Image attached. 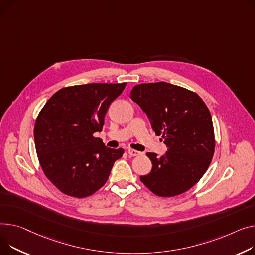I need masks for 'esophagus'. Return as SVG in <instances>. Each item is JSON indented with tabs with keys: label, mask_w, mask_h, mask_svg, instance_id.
<instances>
[{
	"label": "esophagus",
	"mask_w": 255,
	"mask_h": 255,
	"mask_svg": "<svg viewBox=\"0 0 255 255\" xmlns=\"http://www.w3.org/2000/svg\"><path fill=\"white\" fill-rule=\"evenodd\" d=\"M128 154L132 157H136V156H139L141 152L138 151V150H135V149H132V148H129L128 149Z\"/></svg>",
	"instance_id": "34e87169"
}]
</instances>
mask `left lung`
<instances>
[{
    "label": "left lung",
    "mask_w": 255,
    "mask_h": 255,
    "mask_svg": "<svg viewBox=\"0 0 255 255\" xmlns=\"http://www.w3.org/2000/svg\"><path fill=\"white\" fill-rule=\"evenodd\" d=\"M130 97L168 147L160 158L146 152L152 168L140 176L141 182L160 197L189 191L206 172L215 147L212 118L204 101L195 92L166 82L136 85Z\"/></svg>",
    "instance_id": "8db88e82"
}]
</instances>
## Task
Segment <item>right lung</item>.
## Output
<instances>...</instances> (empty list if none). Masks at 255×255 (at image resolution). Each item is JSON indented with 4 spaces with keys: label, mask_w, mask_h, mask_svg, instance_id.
<instances>
[{
    "label": "right lung",
    "mask_w": 255,
    "mask_h": 255,
    "mask_svg": "<svg viewBox=\"0 0 255 255\" xmlns=\"http://www.w3.org/2000/svg\"><path fill=\"white\" fill-rule=\"evenodd\" d=\"M126 83H92L66 87L50 97L33 129L45 175L65 195L85 198L107 182L123 148H109L93 136L103 130L110 105Z\"/></svg>",
    "instance_id": "obj_1"
}]
</instances>
